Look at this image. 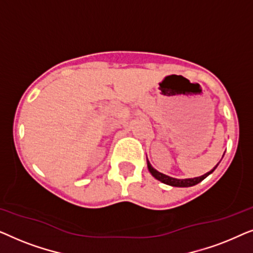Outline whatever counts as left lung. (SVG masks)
Masks as SVG:
<instances>
[{
  "mask_svg": "<svg viewBox=\"0 0 253 253\" xmlns=\"http://www.w3.org/2000/svg\"><path fill=\"white\" fill-rule=\"evenodd\" d=\"M216 167H217V165L212 169V170L206 172V174H204L203 176H199V177L178 179V178L170 177V176H167V175L162 174V172H160V171H158L157 169H154L153 167H152L150 161L147 160V168H148V170H150V172L152 174V176H153V177L157 178L158 181L165 183V184H168V185H171V186H177V188H188V186H193V185L198 184V183L202 182L203 179H205L210 174H212V172L214 171V169H215Z\"/></svg>",
  "mask_w": 253,
  "mask_h": 253,
  "instance_id": "obj_1",
  "label": "left lung"
}]
</instances>
